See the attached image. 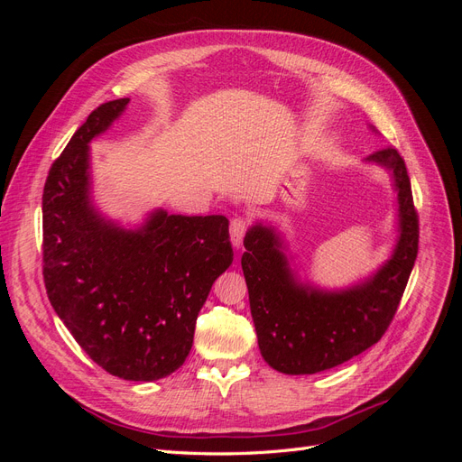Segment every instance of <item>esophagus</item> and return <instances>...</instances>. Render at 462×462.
<instances>
[{"mask_svg": "<svg viewBox=\"0 0 462 462\" xmlns=\"http://www.w3.org/2000/svg\"><path fill=\"white\" fill-rule=\"evenodd\" d=\"M246 233V221L243 217H235L231 219V243L235 248H241L243 245V236Z\"/></svg>", "mask_w": 462, "mask_h": 462, "instance_id": "obj_1", "label": "esophagus"}]
</instances>
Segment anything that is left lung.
<instances>
[{
    "label": "left lung",
    "mask_w": 462,
    "mask_h": 462,
    "mask_svg": "<svg viewBox=\"0 0 462 462\" xmlns=\"http://www.w3.org/2000/svg\"><path fill=\"white\" fill-rule=\"evenodd\" d=\"M365 162L385 170L397 192L393 250L368 277L343 289L302 282L283 233L268 221L246 231L241 265L250 314L262 358L277 372L300 375L339 366L380 341L397 312L418 254L411 179L395 148L374 152Z\"/></svg>",
    "instance_id": "8db88e82"
}]
</instances>
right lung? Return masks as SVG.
I'll use <instances>...</instances> for the list:
<instances>
[{
    "label": "right lung",
    "mask_w": 462,
    "mask_h": 462,
    "mask_svg": "<svg viewBox=\"0 0 462 462\" xmlns=\"http://www.w3.org/2000/svg\"><path fill=\"white\" fill-rule=\"evenodd\" d=\"M129 102L94 109L51 165L42 197L44 283L55 314L97 366L121 380L156 382L183 366L233 248L226 216L158 208L125 227L94 204L90 143Z\"/></svg>",
    "instance_id": "1"
}]
</instances>
